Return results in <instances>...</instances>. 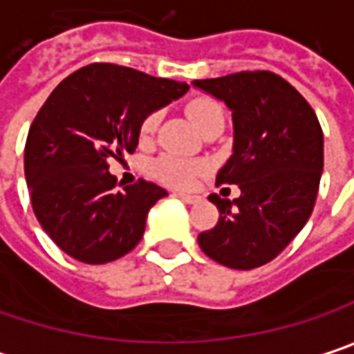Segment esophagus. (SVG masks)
<instances>
[{
  "label": "esophagus",
  "instance_id": "esophagus-1",
  "mask_svg": "<svg viewBox=\"0 0 354 354\" xmlns=\"http://www.w3.org/2000/svg\"><path fill=\"white\" fill-rule=\"evenodd\" d=\"M180 201H184L186 205H194V203H198L201 201V196L198 194H190V192H178L176 194Z\"/></svg>",
  "mask_w": 354,
  "mask_h": 354
}]
</instances>
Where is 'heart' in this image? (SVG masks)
Wrapping results in <instances>:
<instances>
[{"mask_svg": "<svg viewBox=\"0 0 354 354\" xmlns=\"http://www.w3.org/2000/svg\"><path fill=\"white\" fill-rule=\"evenodd\" d=\"M186 113L192 119V123L198 127L203 121L209 119L210 115L223 111L210 99H196V101L188 103ZM158 123H160V113L153 111L145 115L142 125H140V138H142V142H149L151 140V136L158 129ZM151 170H153V174H156L158 180H162L168 186H174V188H190V186H194L196 178L203 174L205 166L201 162H194V160H188V158H180V156H162V158H158L153 162Z\"/></svg>", "mask_w": 354, "mask_h": 354, "instance_id": "heart-1", "label": "heart"}]
</instances>
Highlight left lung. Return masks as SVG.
<instances>
[{"label": "left lung", "mask_w": 354, "mask_h": 354, "mask_svg": "<svg viewBox=\"0 0 354 354\" xmlns=\"http://www.w3.org/2000/svg\"><path fill=\"white\" fill-rule=\"evenodd\" d=\"M233 113V153L216 184H237L216 225L198 235L201 249L231 270H253L277 257L302 231L318 194L324 136L316 113L281 77L255 71L192 81Z\"/></svg>", "instance_id": "left-lung-1"}]
</instances>
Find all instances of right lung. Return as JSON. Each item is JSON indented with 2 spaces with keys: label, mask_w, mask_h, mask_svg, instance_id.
<instances>
[{
  "label": "right lung",
  "mask_w": 354,
  "mask_h": 354,
  "mask_svg": "<svg viewBox=\"0 0 354 354\" xmlns=\"http://www.w3.org/2000/svg\"><path fill=\"white\" fill-rule=\"evenodd\" d=\"M188 91L117 64H88L60 82L38 111L24 172L38 223L73 259L101 266L142 241L149 209L168 192L140 180L117 190L109 160L136 151L140 125Z\"/></svg>",
  "instance_id": "right-lung-1"
}]
</instances>
